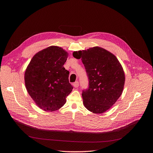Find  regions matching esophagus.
Segmentation results:
<instances>
[{"mask_svg":"<svg viewBox=\"0 0 153 153\" xmlns=\"http://www.w3.org/2000/svg\"><path fill=\"white\" fill-rule=\"evenodd\" d=\"M73 85L74 86V87L76 88V87H78V86H79V83H78V81H76V82H75V83H73Z\"/></svg>","mask_w":153,"mask_h":153,"instance_id":"34e87169","label":"esophagus"}]
</instances>
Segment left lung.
Segmentation results:
<instances>
[{"label":"left lung","instance_id":"left-lung-1","mask_svg":"<svg viewBox=\"0 0 153 153\" xmlns=\"http://www.w3.org/2000/svg\"><path fill=\"white\" fill-rule=\"evenodd\" d=\"M85 66L89 87L82 91L85 107L94 114H102L121 96L125 82L123 68L117 57L99 47L73 53Z\"/></svg>","mask_w":153,"mask_h":153}]
</instances>
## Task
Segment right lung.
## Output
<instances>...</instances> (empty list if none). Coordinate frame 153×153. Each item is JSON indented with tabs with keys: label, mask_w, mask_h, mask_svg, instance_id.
<instances>
[{
	"label": "right lung",
	"mask_w": 153,
	"mask_h": 153,
	"mask_svg": "<svg viewBox=\"0 0 153 153\" xmlns=\"http://www.w3.org/2000/svg\"><path fill=\"white\" fill-rule=\"evenodd\" d=\"M68 53L62 48L51 46L32 58L25 72L27 92L40 108L57 110L66 102L72 91L69 71L64 68Z\"/></svg>",
	"instance_id": "obj_1"
}]
</instances>
